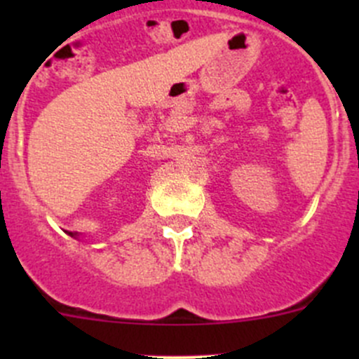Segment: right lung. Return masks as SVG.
I'll return each instance as SVG.
<instances>
[{
    "label": "right lung",
    "instance_id": "1",
    "mask_svg": "<svg viewBox=\"0 0 359 359\" xmlns=\"http://www.w3.org/2000/svg\"><path fill=\"white\" fill-rule=\"evenodd\" d=\"M71 236H76V234H72V233H71Z\"/></svg>",
    "mask_w": 359,
    "mask_h": 359
}]
</instances>
